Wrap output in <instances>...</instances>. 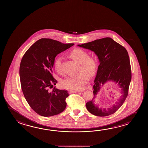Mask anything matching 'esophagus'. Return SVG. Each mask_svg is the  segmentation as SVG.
Returning a JSON list of instances; mask_svg holds the SVG:
<instances>
[{
    "instance_id": "34e87169",
    "label": "esophagus",
    "mask_w": 148,
    "mask_h": 148,
    "mask_svg": "<svg viewBox=\"0 0 148 148\" xmlns=\"http://www.w3.org/2000/svg\"><path fill=\"white\" fill-rule=\"evenodd\" d=\"M79 91H77V90H69V93L70 94H73V93H75V92H78Z\"/></svg>"
}]
</instances>
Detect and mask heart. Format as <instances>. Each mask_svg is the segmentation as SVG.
<instances>
[{
	"label": "heart",
	"instance_id": "1",
	"mask_svg": "<svg viewBox=\"0 0 148 148\" xmlns=\"http://www.w3.org/2000/svg\"><path fill=\"white\" fill-rule=\"evenodd\" d=\"M70 57L80 64L78 75L64 79L61 82L63 88L70 90H81L89 80V76L92 77L96 73L97 61L94 57H89L88 52L81 49H75L69 54ZM62 59L56 58L54 66L57 72H60Z\"/></svg>",
	"mask_w": 148,
	"mask_h": 148
}]
</instances>
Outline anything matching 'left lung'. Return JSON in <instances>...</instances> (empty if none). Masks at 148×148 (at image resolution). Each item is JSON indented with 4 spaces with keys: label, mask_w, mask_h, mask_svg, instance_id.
<instances>
[{
    "label": "left lung",
    "mask_w": 148,
    "mask_h": 148,
    "mask_svg": "<svg viewBox=\"0 0 148 148\" xmlns=\"http://www.w3.org/2000/svg\"><path fill=\"white\" fill-rule=\"evenodd\" d=\"M77 45L93 51L99 62L93 87L94 98L86 104L87 110L98 116H107L115 113L125 101L131 80V69L127 51L110 38H103ZM109 82L117 84L120 89V96L115 104L106 109L99 107L94 101L101 88Z\"/></svg>",
    "instance_id": "8db88e82"
}]
</instances>
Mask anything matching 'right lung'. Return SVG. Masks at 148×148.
Returning a JSON list of instances; mask_svg holds the SVG:
<instances>
[{
	"instance_id": "add662e5",
	"label": "right lung",
	"mask_w": 148,
	"mask_h": 148,
	"mask_svg": "<svg viewBox=\"0 0 148 148\" xmlns=\"http://www.w3.org/2000/svg\"><path fill=\"white\" fill-rule=\"evenodd\" d=\"M74 44H63L50 38H41L25 52L19 66L23 94L32 110L44 117L52 116L65 110L67 90L54 87L58 82L52 75L55 58Z\"/></svg>"
}]
</instances>
